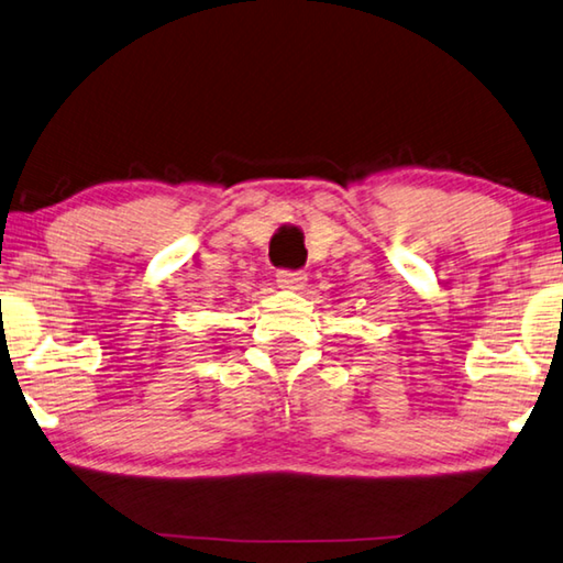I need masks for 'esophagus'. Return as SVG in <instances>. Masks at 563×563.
<instances>
[{"instance_id":"esophagus-1","label":"esophagus","mask_w":563,"mask_h":563,"mask_svg":"<svg viewBox=\"0 0 563 563\" xmlns=\"http://www.w3.org/2000/svg\"><path fill=\"white\" fill-rule=\"evenodd\" d=\"M275 280H278L280 288L285 290H300L305 280H308V275L302 271H278L275 273Z\"/></svg>"}]
</instances>
